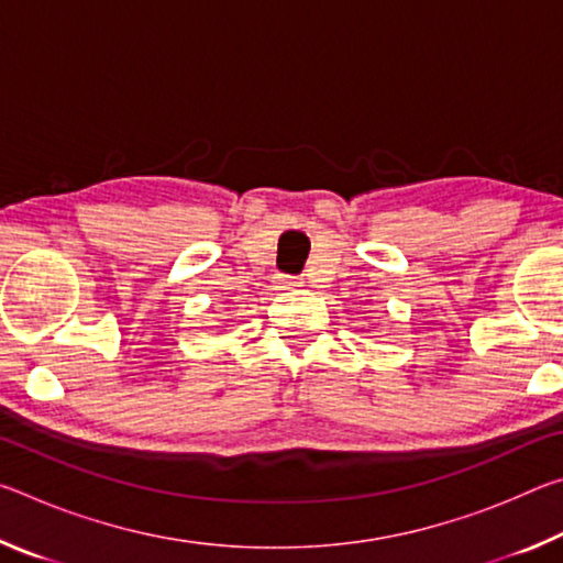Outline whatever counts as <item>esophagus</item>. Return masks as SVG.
I'll list each match as a JSON object with an SVG mask.
<instances>
[{"label":"esophagus","instance_id":"obj_1","mask_svg":"<svg viewBox=\"0 0 563 563\" xmlns=\"http://www.w3.org/2000/svg\"><path fill=\"white\" fill-rule=\"evenodd\" d=\"M298 285H300V283H298V280H295V278H280V280H278V288H280V290H288V288H298Z\"/></svg>","mask_w":563,"mask_h":563}]
</instances>
